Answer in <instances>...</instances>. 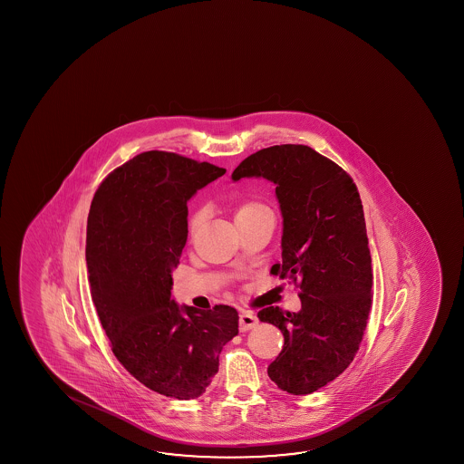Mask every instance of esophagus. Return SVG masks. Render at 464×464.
I'll return each mask as SVG.
<instances>
[{
  "label": "esophagus",
  "instance_id": "34e87169",
  "mask_svg": "<svg viewBox=\"0 0 464 464\" xmlns=\"http://www.w3.org/2000/svg\"><path fill=\"white\" fill-rule=\"evenodd\" d=\"M258 325V319L252 314V312H243L239 315V330L246 332V330H252Z\"/></svg>",
  "mask_w": 464,
  "mask_h": 464
}]
</instances>
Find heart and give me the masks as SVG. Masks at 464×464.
Listing matches in <instances>:
<instances>
[{"label":"heart","instance_id":"b5f03b06","mask_svg":"<svg viewBox=\"0 0 464 464\" xmlns=\"http://www.w3.org/2000/svg\"><path fill=\"white\" fill-rule=\"evenodd\" d=\"M262 210H266V207L258 204L256 200H246V202H243L241 206H237V208H236V220L243 218V217H249V215H254V213L262 212ZM202 217H204L202 212H198L190 218V233L196 231V228L200 225V221H202Z\"/></svg>","mask_w":464,"mask_h":464}]
</instances>
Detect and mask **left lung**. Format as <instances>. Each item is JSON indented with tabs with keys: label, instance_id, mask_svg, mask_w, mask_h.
Segmentation results:
<instances>
[{
	"label": "left lung",
	"instance_id": "obj_1",
	"mask_svg": "<svg viewBox=\"0 0 464 464\" xmlns=\"http://www.w3.org/2000/svg\"><path fill=\"white\" fill-rule=\"evenodd\" d=\"M274 183L283 217L275 275L299 280L301 311H258L285 344L266 372L291 395L325 387L351 364L371 311L372 258L364 210L351 176L307 145H274L252 153L231 175Z\"/></svg>",
	"mask_w": 464,
	"mask_h": 464
}]
</instances>
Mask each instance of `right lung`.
I'll list each match as a JSON object with an SVG mask.
<instances>
[{"label":"right lung","mask_w":464,"mask_h":464,"mask_svg":"<svg viewBox=\"0 0 464 464\" xmlns=\"http://www.w3.org/2000/svg\"><path fill=\"white\" fill-rule=\"evenodd\" d=\"M225 173L176 153H140L100 184L87 220L92 301L114 356L145 387L176 400L206 392L237 334L233 307L198 311L171 297L188 200Z\"/></svg>","instance_id":"add662e5"}]
</instances>
